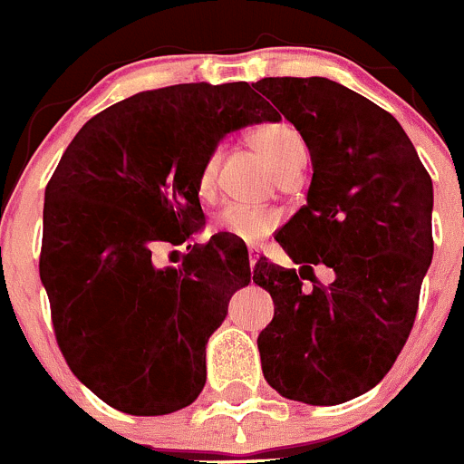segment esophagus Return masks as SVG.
<instances>
[{
  "label": "esophagus",
  "mask_w": 464,
  "mask_h": 464,
  "mask_svg": "<svg viewBox=\"0 0 464 464\" xmlns=\"http://www.w3.org/2000/svg\"><path fill=\"white\" fill-rule=\"evenodd\" d=\"M256 263H258V249H254V246H249V267L254 269Z\"/></svg>",
  "instance_id": "obj_1"
}]
</instances>
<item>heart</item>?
Returning a JSON list of instances; mask_svg holds the SVG:
<instances>
[{"instance_id": "heart-1", "label": "heart", "mask_w": 464, "mask_h": 464, "mask_svg": "<svg viewBox=\"0 0 464 464\" xmlns=\"http://www.w3.org/2000/svg\"><path fill=\"white\" fill-rule=\"evenodd\" d=\"M249 145L263 156L269 163V168L278 174V177H287V174L301 172L308 159V150L292 124L287 122H269L260 124L249 133ZM218 163L219 154H213L206 159L204 168L199 174V195L204 199H210L215 192V177H218ZM281 224V213L269 208H246V206H228L219 213L218 218V231L227 233V236L236 237V240L254 245V242L263 240L265 236L274 231Z\"/></svg>"}]
</instances>
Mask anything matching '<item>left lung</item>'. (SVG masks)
<instances>
[{"mask_svg": "<svg viewBox=\"0 0 464 464\" xmlns=\"http://www.w3.org/2000/svg\"><path fill=\"white\" fill-rule=\"evenodd\" d=\"M254 88L295 124L313 163L305 206L276 236L299 274L254 267L274 299L258 335L263 374L281 397L337 406L379 385L411 335L433 258V181L401 124L342 83L269 76ZM314 264L334 269L331 286L314 281Z\"/></svg>", "mask_w": 464, "mask_h": 464, "instance_id": "8db88e82", "label": "left lung"}]
</instances>
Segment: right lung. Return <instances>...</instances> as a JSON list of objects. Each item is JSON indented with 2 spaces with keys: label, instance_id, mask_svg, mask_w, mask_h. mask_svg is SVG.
<instances>
[{
  "label": "right lung",
  "instance_id": "obj_1",
  "mask_svg": "<svg viewBox=\"0 0 464 464\" xmlns=\"http://www.w3.org/2000/svg\"><path fill=\"white\" fill-rule=\"evenodd\" d=\"M281 115L249 83H179L112 103L81 127L44 190L40 281L76 379L129 415L190 406L206 383V344L249 256L215 237L179 267L160 242L204 227L199 174L227 133Z\"/></svg>",
  "mask_w": 464,
  "mask_h": 464
}]
</instances>
